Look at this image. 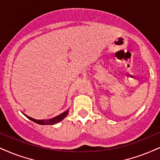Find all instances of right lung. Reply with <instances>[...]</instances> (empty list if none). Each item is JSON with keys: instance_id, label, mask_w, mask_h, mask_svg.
<instances>
[{"instance_id": "add662e5", "label": "right lung", "mask_w": 160, "mask_h": 160, "mask_svg": "<svg viewBox=\"0 0 160 160\" xmlns=\"http://www.w3.org/2000/svg\"><path fill=\"white\" fill-rule=\"evenodd\" d=\"M69 113V110H66V111L64 112V113L60 114V115L57 116L56 117H54L52 118V119H47V120H38V119H32V118L29 117V116L25 115L24 113H23V115L27 116V118H28L29 119H30L31 121L35 122V123L38 124V125H54V124H56L58 123V122H61L62 120H63L64 119L65 117H66L67 116H68V114Z\"/></svg>"}]
</instances>
